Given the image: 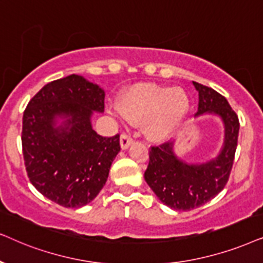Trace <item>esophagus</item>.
Listing matches in <instances>:
<instances>
[{
    "label": "esophagus",
    "instance_id": "esophagus-1",
    "mask_svg": "<svg viewBox=\"0 0 263 263\" xmlns=\"http://www.w3.org/2000/svg\"><path fill=\"white\" fill-rule=\"evenodd\" d=\"M132 143V137L131 136H128L127 134H121L120 136V145L122 149H127L129 144Z\"/></svg>",
    "mask_w": 263,
    "mask_h": 263
}]
</instances>
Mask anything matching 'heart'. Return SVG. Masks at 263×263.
I'll return each instance as SVG.
<instances>
[{
  "instance_id": "b5f03b06",
  "label": "heart",
  "mask_w": 263,
  "mask_h": 263,
  "mask_svg": "<svg viewBox=\"0 0 263 263\" xmlns=\"http://www.w3.org/2000/svg\"><path fill=\"white\" fill-rule=\"evenodd\" d=\"M189 106L186 93L181 89L141 83L122 93L118 111L129 124L144 122V135L149 141L162 142L181 124Z\"/></svg>"
}]
</instances>
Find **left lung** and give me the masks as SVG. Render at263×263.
<instances>
[{"mask_svg": "<svg viewBox=\"0 0 263 263\" xmlns=\"http://www.w3.org/2000/svg\"><path fill=\"white\" fill-rule=\"evenodd\" d=\"M198 91V110L215 114L225 126L219 155L204 163H186L173 150V142L152 146L144 179L163 204L176 211H191L214 198L225 187L233 166L239 120L227 100L212 87L192 82Z\"/></svg>", "mask_w": 263, "mask_h": 263, "instance_id": "8db88e82", "label": "left lung"}]
</instances>
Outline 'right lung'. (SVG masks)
Here are the masks:
<instances>
[{
	"label": "right lung",
	"instance_id": "right-lung-1",
	"mask_svg": "<svg viewBox=\"0 0 263 263\" xmlns=\"http://www.w3.org/2000/svg\"><path fill=\"white\" fill-rule=\"evenodd\" d=\"M103 110L104 91L71 74L44 85L24 111L27 176L42 195L62 207L80 208L92 201L120 152V136L102 137L91 125L93 111Z\"/></svg>",
	"mask_w": 263,
	"mask_h": 263
}]
</instances>
